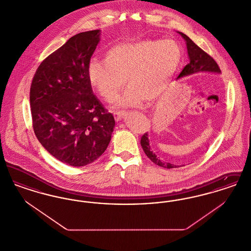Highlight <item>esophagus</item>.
I'll return each instance as SVG.
<instances>
[{
  "label": "esophagus",
  "mask_w": 251,
  "mask_h": 251,
  "mask_svg": "<svg viewBox=\"0 0 251 251\" xmlns=\"http://www.w3.org/2000/svg\"><path fill=\"white\" fill-rule=\"evenodd\" d=\"M126 112L125 111H119V112H115L114 113V118L117 121H120L122 120V118L125 116Z\"/></svg>",
  "instance_id": "esophagus-1"
}]
</instances>
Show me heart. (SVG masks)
Wrapping results in <instances>:
<instances>
[{
  "label": "heart",
  "mask_w": 251,
  "mask_h": 251,
  "mask_svg": "<svg viewBox=\"0 0 251 251\" xmlns=\"http://www.w3.org/2000/svg\"><path fill=\"white\" fill-rule=\"evenodd\" d=\"M104 61L92 60L87 76L104 100L114 101L121 89L128 88L117 107H139L154 101L166 90L179 68L181 51L173 40L141 39L120 43L109 49Z\"/></svg>",
  "instance_id": "obj_1"
}]
</instances>
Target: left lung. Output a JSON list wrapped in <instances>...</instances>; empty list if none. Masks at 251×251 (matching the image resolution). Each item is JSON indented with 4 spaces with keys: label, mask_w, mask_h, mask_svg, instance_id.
I'll use <instances>...</instances> for the list:
<instances>
[{
    "label": "left lung",
    "mask_w": 251,
    "mask_h": 251,
    "mask_svg": "<svg viewBox=\"0 0 251 251\" xmlns=\"http://www.w3.org/2000/svg\"><path fill=\"white\" fill-rule=\"evenodd\" d=\"M179 35L184 38L186 41V47L187 52L190 62L183 68V70L179 73L178 79L181 77H185L188 75H192L195 73H201V72H210V73H221V71L213 57H211L207 52H205L202 49L200 48L197 44H195L191 39L184 35L183 33L179 32ZM140 144L142 146L144 152L148 156L151 162H153L155 165L159 167H165V168H174L177 167L175 165H172L170 163H167L162 161L159 157H157L155 152L151 150L150 146V140L148 137V132L144 133L141 137Z\"/></svg>",
    "instance_id": "1"
}]
</instances>
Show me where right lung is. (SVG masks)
Wrapping results in <instances>:
<instances>
[{"mask_svg": "<svg viewBox=\"0 0 251 251\" xmlns=\"http://www.w3.org/2000/svg\"><path fill=\"white\" fill-rule=\"evenodd\" d=\"M100 30L71 37L37 68L30 88L36 138L54 158L72 167L93 163L105 151L115 119L93 94L87 68Z\"/></svg>", "mask_w": 251, "mask_h": 251, "instance_id": "obj_1", "label": "right lung"}]
</instances>
